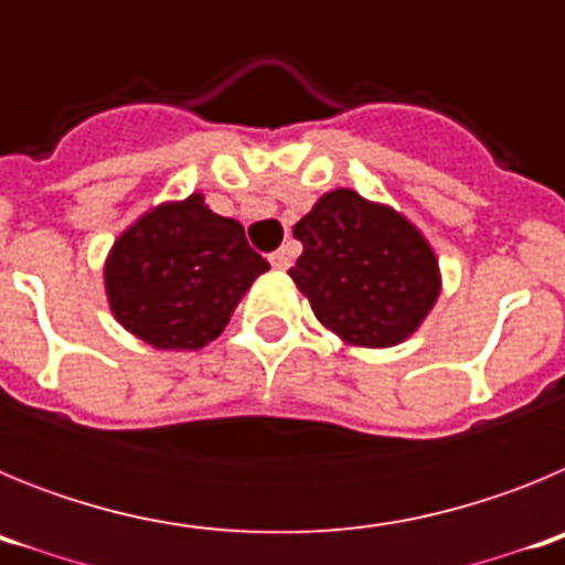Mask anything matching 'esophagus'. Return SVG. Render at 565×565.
Listing matches in <instances>:
<instances>
[{
	"instance_id": "34e87169",
	"label": "esophagus",
	"mask_w": 565,
	"mask_h": 565,
	"mask_svg": "<svg viewBox=\"0 0 565 565\" xmlns=\"http://www.w3.org/2000/svg\"><path fill=\"white\" fill-rule=\"evenodd\" d=\"M271 266L277 268V271H286V268L291 266V252H288V248H279V252H274Z\"/></svg>"
}]
</instances>
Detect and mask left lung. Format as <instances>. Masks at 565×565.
<instances>
[{"label": "left lung", "mask_w": 565, "mask_h": 565, "mask_svg": "<svg viewBox=\"0 0 565 565\" xmlns=\"http://www.w3.org/2000/svg\"><path fill=\"white\" fill-rule=\"evenodd\" d=\"M294 237L302 254L288 274L319 322L348 344L404 342L436 306V252L396 209L333 189L294 226Z\"/></svg>", "instance_id": "left-lung-1"}]
</instances>
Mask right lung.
Listing matches in <instances>:
<instances>
[{
	"mask_svg": "<svg viewBox=\"0 0 565 565\" xmlns=\"http://www.w3.org/2000/svg\"><path fill=\"white\" fill-rule=\"evenodd\" d=\"M268 263L201 192L161 203L109 248L104 288L115 319L158 351H198L223 333Z\"/></svg>",
	"mask_w": 565,
	"mask_h": 565,
	"instance_id": "obj_1",
	"label": "right lung"
}]
</instances>
